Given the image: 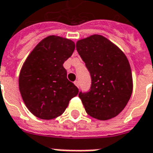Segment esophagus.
I'll list each match as a JSON object with an SVG mask.
<instances>
[{
    "mask_svg": "<svg viewBox=\"0 0 153 153\" xmlns=\"http://www.w3.org/2000/svg\"><path fill=\"white\" fill-rule=\"evenodd\" d=\"M74 85H75V86H76V87H78V88L79 87V81H77V80H75V81L74 82Z\"/></svg>",
    "mask_w": 153,
    "mask_h": 153,
    "instance_id": "34e87169",
    "label": "esophagus"
}]
</instances>
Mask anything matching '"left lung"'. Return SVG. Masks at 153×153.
Masks as SVG:
<instances>
[{
  "instance_id": "left-lung-1",
  "label": "left lung",
  "mask_w": 153,
  "mask_h": 153,
  "mask_svg": "<svg viewBox=\"0 0 153 153\" xmlns=\"http://www.w3.org/2000/svg\"><path fill=\"white\" fill-rule=\"evenodd\" d=\"M76 49L92 79L89 92L79 94L84 109L97 120L114 118L124 110L133 92L127 57L116 45L98 34L79 40Z\"/></svg>"
}]
</instances>
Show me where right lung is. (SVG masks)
<instances>
[{
  "instance_id": "1",
  "label": "right lung",
  "mask_w": 153,
  "mask_h": 153,
  "mask_svg": "<svg viewBox=\"0 0 153 153\" xmlns=\"http://www.w3.org/2000/svg\"><path fill=\"white\" fill-rule=\"evenodd\" d=\"M75 48L73 41L48 36L34 47L19 73V88L29 111L42 120L62 115L79 89L67 79L63 64Z\"/></svg>"
}]
</instances>
